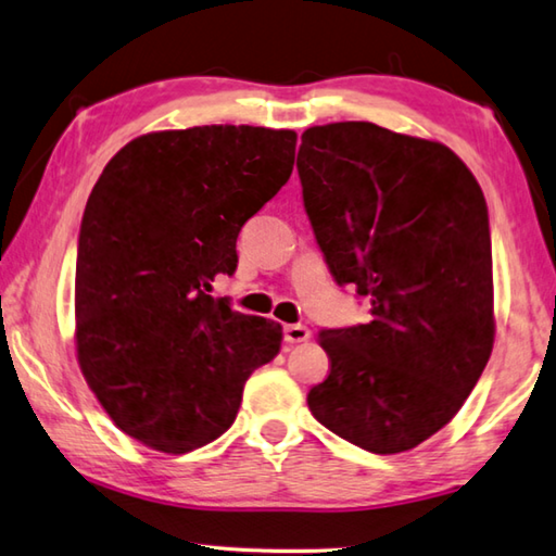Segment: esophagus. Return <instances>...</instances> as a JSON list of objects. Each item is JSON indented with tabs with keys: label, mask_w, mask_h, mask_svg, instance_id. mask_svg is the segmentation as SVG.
Listing matches in <instances>:
<instances>
[{
	"label": "esophagus",
	"mask_w": 556,
	"mask_h": 556,
	"mask_svg": "<svg viewBox=\"0 0 556 556\" xmlns=\"http://www.w3.org/2000/svg\"><path fill=\"white\" fill-rule=\"evenodd\" d=\"M308 338H311V330L306 326H301V323H294V326L285 328V340L289 345H299V342H306Z\"/></svg>",
	"instance_id": "34e87169"
}]
</instances>
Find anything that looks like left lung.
I'll use <instances>...</instances> for the list:
<instances>
[{
  "mask_svg": "<svg viewBox=\"0 0 556 556\" xmlns=\"http://www.w3.org/2000/svg\"><path fill=\"white\" fill-rule=\"evenodd\" d=\"M304 206L365 326L323 330L330 371L308 391L320 426L375 454L418 447L457 416L496 336L489 211L447 146L369 121L301 136Z\"/></svg>",
  "mask_w": 556,
  "mask_h": 556,
  "instance_id": "obj_1",
  "label": "left lung"
}]
</instances>
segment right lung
Segmentation results:
<instances>
[{
    "instance_id": "1",
    "label": "right lung",
    "mask_w": 556,
    "mask_h": 556,
    "mask_svg": "<svg viewBox=\"0 0 556 556\" xmlns=\"http://www.w3.org/2000/svg\"><path fill=\"white\" fill-rule=\"evenodd\" d=\"M296 134L153 130L99 175L79 228L75 350L97 401L140 445L185 454L224 435L281 326L208 294L245 220L287 185Z\"/></svg>"
}]
</instances>
